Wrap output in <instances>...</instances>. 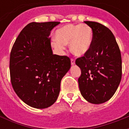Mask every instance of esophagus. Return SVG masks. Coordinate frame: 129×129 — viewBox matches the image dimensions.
<instances>
[{
  "instance_id": "34e87169",
  "label": "esophagus",
  "mask_w": 129,
  "mask_h": 129,
  "mask_svg": "<svg viewBox=\"0 0 129 129\" xmlns=\"http://www.w3.org/2000/svg\"><path fill=\"white\" fill-rule=\"evenodd\" d=\"M71 64H72V65L75 64V60H74V58H71Z\"/></svg>"
}]
</instances>
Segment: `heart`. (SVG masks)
I'll list each match as a JSON object with an SVG mask.
<instances>
[{
    "mask_svg": "<svg viewBox=\"0 0 129 129\" xmlns=\"http://www.w3.org/2000/svg\"><path fill=\"white\" fill-rule=\"evenodd\" d=\"M57 40H54L53 47L58 50H63L64 45L70 43L72 53L81 56L90 49L93 42V31L86 24H69L58 29L56 31Z\"/></svg>",
    "mask_w": 129,
    "mask_h": 129,
    "instance_id": "heart-1",
    "label": "heart"
}]
</instances>
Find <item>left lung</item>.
<instances>
[{
	"instance_id": "left-lung-1",
	"label": "left lung",
	"mask_w": 129,
	"mask_h": 129,
	"mask_svg": "<svg viewBox=\"0 0 129 129\" xmlns=\"http://www.w3.org/2000/svg\"><path fill=\"white\" fill-rule=\"evenodd\" d=\"M93 31L91 48L76 64L81 69L80 91L92 104H102L111 99L122 78V57L111 31L99 22L84 21Z\"/></svg>"
}]
</instances>
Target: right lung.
I'll list each match as a JSON object with an SVG mask.
<instances>
[{
  "label": "right lung",
  "instance_id": "1",
  "mask_svg": "<svg viewBox=\"0 0 129 129\" xmlns=\"http://www.w3.org/2000/svg\"><path fill=\"white\" fill-rule=\"evenodd\" d=\"M60 22H31L20 31L10 53L13 89L29 106L45 109L56 101L61 80L71 67L67 55L53 54L51 31Z\"/></svg>",
  "mask_w": 129,
  "mask_h": 129
}]
</instances>
